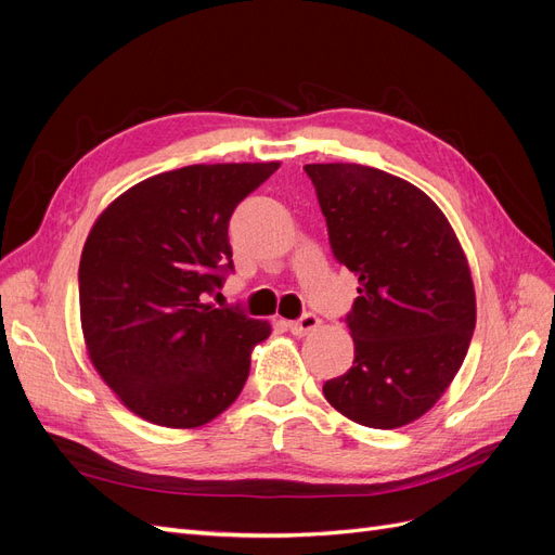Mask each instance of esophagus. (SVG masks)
Here are the masks:
<instances>
[{"mask_svg":"<svg viewBox=\"0 0 555 555\" xmlns=\"http://www.w3.org/2000/svg\"><path fill=\"white\" fill-rule=\"evenodd\" d=\"M317 324H319V317L314 312H306V314H300L298 319H294V322H287V326L294 335H306V333L314 331Z\"/></svg>","mask_w":555,"mask_h":555,"instance_id":"1","label":"esophagus"}]
</instances>
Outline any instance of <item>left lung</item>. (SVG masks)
<instances>
[{"label":"left lung","instance_id":"obj_1","mask_svg":"<svg viewBox=\"0 0 555 555\" xmlns=\"http://www.w3.org/2000/svg\"><path fill=\"white\" fill-rule=\"evenodd\" d=\"M304 169L335 261L359 275L345 314L354 365L324 396L361 426H405L438 402L473 340L467 259L442 210L408 180L361 164Z\"/></svg>","mask_w":555,"mask_h":555}]
</instances>
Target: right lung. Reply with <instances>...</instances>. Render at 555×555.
Listing matches in <instances>:
<instances>
[{
	"instance_id": "right-lung-1",
	"label": "right lung",
	"mask_w": 555,
	"mask_h": 555,
	"mask_svg": "<svg viewBox=\"0 0 555 555\" xmlns=\"http://www.w3.org/2000/svg\"><path fill=\"white\" fill-rule=\"evenodd\" d=\"M280 169L192 164L133 184L102 212L78 268L90 359L145 422L196 428L238 398L251 347L271 335L208 298L233 273L229 220Z\"/></svg>"
}]
</instances>
